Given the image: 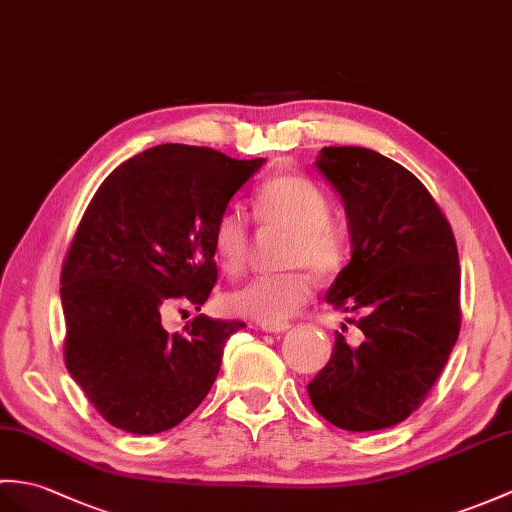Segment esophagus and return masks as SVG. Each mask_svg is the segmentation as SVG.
I'll return each instance as SVG.
<instances>
[{
  "instance_id": "34e87169",
  "label": "esophagus",
  "mask_w": 512,
  "mask_h": 512,
  "mask_svg": "<svg viewBox=\"0 0 512 512\" xmlns=\"http://www.w3.org/2000/svg\"><path fill=\"white\" fill-rule=\"evenodd\" d=\"M261 329L268 331V334H283V331L292 329V323H261Z\"/></svg>"
}]
</instances>
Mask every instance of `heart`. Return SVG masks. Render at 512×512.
<instances>
[{
  "mask_svg": "<svg viewBox=\"0 0 512 512\" xmlns=\"http://www.w3.org/2000/svg\"><path fill=\"white\" fill-rule=\"evenodd\" d=\"M259 227L288 231L283 266L294 268L283 275L259 277L224 296V305L235 316L281 323L314 296V279L336 275L347 264L349 246L342 229L331 220V200L312 178L283 174L261 185L253 200ZM248 222L240 211L222 213L213 229V255L222 270L237 277L246 266Z\"/></svg>",
  "mask_w": 512,
  "mask_h": 512,
  "instance_id": "obj_1",
  "label": "heart"
}]
</instances>
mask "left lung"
I'll return each mask as SVG.
<instances>
[{"instance_id":"1","label":"left lung","mask_w":512,"mask_h":512,"mask_svg":"<svg viewBox=\"0 0 512 512\" xmlns=\"http://www.w3.org/2000/svg\"><path fill=\"white\" fill-rule=\"evenodd\" d=\"M316 168L344 202L353 248L327 303L360 316L349 323L362 342L336 331L334 353L307 392L340 430H384L421 406L458 340L456 240L425 185L384 154L329 146Z\"/></svg>"}]
</instances>
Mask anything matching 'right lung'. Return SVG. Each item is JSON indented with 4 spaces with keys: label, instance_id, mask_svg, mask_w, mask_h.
<instances>
[{
    "label": "right lung",
    "instance_id": "obj_1",
    "mask_svg": "<svg viewBox=\"0 0 512 512\" xmlns=\"http://www.w3.org/2000/svg\"><path fill=\"white\" fill-rule=\"evenodd\" d=\"M261 165L163 144L124 161L91 198L61 272L65 364L117 430L159 434L189 417L216 382L224 344L246 327L198 314L170 334L161 316L209 299L213 229Z\"/></svg>",
    "mask_w": 512,
    "mask_h": 512
}]
</instances>
